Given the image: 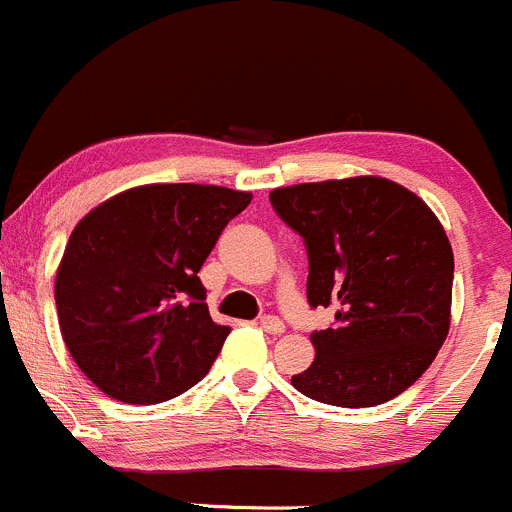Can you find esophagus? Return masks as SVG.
<instances>
[{
  "label": "esophagus",
  "instance_id": "esophagus-1",
  "mask_svg": "<svg viewBox=\"0 0 512 512\" xmlns=\"http://www.w3.org/2000/svg\"><path fill=\"white\" fill-rule=\"evenodd\" d=\"M258 328H261V331H266V333H271V336H278V333H283V321L281 318H276V316H263L261 321H258Z\"/></svg>",
  "mask_w": 512,
  "mask_h": 512
}]
</instances>
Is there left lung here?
I'll return each mask as SVG.
<instances>
[{"label":"left lung","mask_w":512,"mask_h":512,"mask_svg":"<svg viewBox=\"0 0 512 512\" xmlns=\"http://www.w3.org/2000/svg\"><path fill=\"white\" fill-rule=\"evenodd\" d=\"M268 199L306 246L308 306L336 311L331 328L311 333L316 358L293 388L341 408L401 396L450 328L453 249L440 221L378 176L286 186Z\"/></svg>","instance_id":"left-lung-1"}]
</instances>
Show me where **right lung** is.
<instances>
[{"label": "right lung", "instance_id": "1", "mask_svg": "<svg viewBox=\"0 0 512 512\" xmlns=\"http://www.w3.org/2000/svg\"><path fill=\"white\" fill-rule=\"evenodd\" d=\"M249 204L224 186L149 184L79 221L54 298L64 343L99 391L149 406L209 373L231 328L209 316L199 271Z\"/></svg>", "mask_w": 512, "mask_h": 512}]
</instances>
